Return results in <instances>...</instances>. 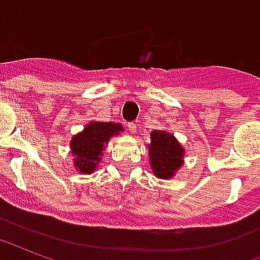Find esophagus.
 Listing matches in <instances>:
<instances>
[{
  "label": "esophagus",
  "instance_id": "obj_1",
  "mask_svg": "<svg viewBox=\"0 0 260 260\" xmlns=\"http://www.w3.org/2000/svg\"><path fill=\"white\" fill-rule=\"evenodd\" d=\"M128 129H129V132H132V134H135V132H136V124H135V122H129V124H128Z\"/></svg>",
  "mask_w": 260,
  "mask_h": 260
}]
</instances>
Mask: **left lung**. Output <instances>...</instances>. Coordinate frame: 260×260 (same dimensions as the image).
I'll return each mask as SVG.
<instances>
[{"label": "left lung", "instance_id": "left-lung-1", "mask_svg": "<svg viewBox=\"0 0 260 260\" xmlns=\"http://www.w3.org/2000/svg\"><path fill=\"white\" fill-rule=\"evenodd\" d=\"M149 145V161L153 173L161 180H170L184 164V147L167 131H153Z\"/></svg>", "mask_w": 260, "mask_h": 260}]
</instances>
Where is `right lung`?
<instances>
[{"mask_svg": "<svg viewBox=\"0 0 260 260\" xmlns=\"http://www.w3.org/2000/svg\"><path fill=\"white\" fill-rule=\"evenodd\" d=\"M124 131V126L117 122L91 121L85 129L75 135L71 141V152L75 156L74 164L78 173L91 174L102 161L103 149L108 141Z\"/></svg>", "mask_w": 260, "mask_h": 260, "instance_id": "right-lung-1", "label": "right lung"}]
</instances>
